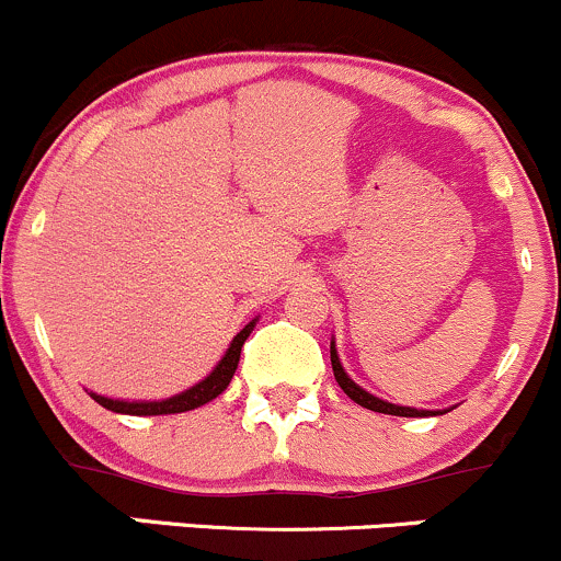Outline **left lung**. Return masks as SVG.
I'll return each instance as SVG.
<instances>
[{
  "mask_svg": "<svg viewBox=\"0 0 561 561\" xmlns=\"http://www.w3.org/2000/svg\"><path fill=\"white\" fill-rule=\"evenodd\" d=\"M331 365H333V376H336L339 387L344 389V394H347L350 400H355L357 405L368 408V411H376V413H389V416H408V419H419V416H430L432 411H416V408H402V405H392V402H383L379 398H374V394H368L365 389L357 387L355 381L350 379L347 374H344L342 363H339V355H336V347L331 344Z\"/></svg>",
  "mask_w": 561,
  "mask_h": 561,
  "instance_id": "8db88e82",
  "label": "left lung"
}]
</instances>
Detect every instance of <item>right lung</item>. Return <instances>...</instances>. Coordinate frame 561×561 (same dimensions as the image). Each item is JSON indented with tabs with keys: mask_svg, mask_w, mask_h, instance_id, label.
<instances>
[{
	"mask_svg": "<svg viewBox=\"0 0 561 561\" xmlns=\"http://www.w3.org/2000/svg\"><path fill=\"white\" fill-rule=\"evenodd\" d=\"M251 331H254V323H249L247 329L232 339L230 350L225 352L222 360H219L217 368H214L204 381L196 383V387H191L187 392L178 394V398H169L161 402H124V400L100 398V394L90 392L92 400L100 402L103 408H108L113 413H129V416H163V413H185V411H193V408L206 405V402L214 400L217 394H222L225 389H228L232 374H236L238 368V360H241V347L249 339Z\"/></svg>",
	"mask_w": 561,
	"mask_h": 561,
	"instance_id": "add662e5",
	"label": "right lung"
}]
</instances>
